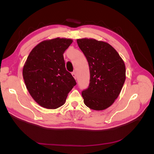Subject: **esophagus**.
Wrapping results in <instances>:
<instances>
[{
    "label": "esophagus",
    "mask_w": 154,
    "mask_h": 154,
    "mask_svg": "<svg viewBox=\"0 0 154 154\" xmlns=\"http://www.w3.org/2000/svg\"><path fill=\"white\" fill-rule=\"evenodd\" d=\"M72 76L74 78V79H75V80H76L77 76H76V72H72Z\"/></svg>",
    "instance_id": "1"
}]
</instances>
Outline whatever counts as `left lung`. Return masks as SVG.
I'll return each mask as SVG.
<instances>
[{"mask_svg": "<svg viewBox=\"0 0 154 154\" xmlns=\"http://www.w3.org/2000/svg\"><path fill=\"white\" fill-rule=\"evenodd\" d=\"M77 43L87 60L90 83L82 95L85 105L102 110L117 99L126 78L125 65L114 48L92 38L78 39Z\"/></svg>", "mask_w": 154, "mask_h": 154, "instance_id": "1", "label": "left lung"}]
</instances>
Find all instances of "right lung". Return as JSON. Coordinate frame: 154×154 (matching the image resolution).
Returning <instances> with one entry per match:
<instances>
[{"instance_id": "add662e5", "label": "right lung", "mask_w": 154, "mask_h": 154, "mask_svg": "<svg viewBox=\"0 0 154 154\" xmlns=\"http://www.w3.org/2000/svg\"><path fill=\"white\" fill-rule=\"evenodd\" d=\"M71 39L42 42L32 49L23 67L27 89L37 103L54 109L63 105L76 82L66 69L63 53Z\"/></svg>"}]
</instances>
